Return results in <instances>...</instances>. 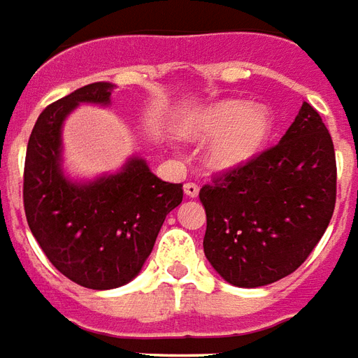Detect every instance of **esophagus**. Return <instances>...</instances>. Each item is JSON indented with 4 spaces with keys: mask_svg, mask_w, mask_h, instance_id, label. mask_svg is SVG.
Segmentation results:
<instances>
[{
    "mask_svg": "<svg viewBox=\"0 0 358 358\" xmlns=\"http://www.w3.org/2000/svg\"><path fill=\"white\" fill-rule=\"evenodd\" d=\"M184 193H186L187 197H197L199 195V186L197 184H193V182H187V184H184Z\"/></svg>",
    "mask_w": 358,
    "mask_h": 358,
    "instance_id": "esophagus-1",
    "label": "esophagus"
}]
</instances>
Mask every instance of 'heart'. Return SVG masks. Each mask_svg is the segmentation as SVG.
<instances>
[{
  "instance_id": "obj_1",
  "label": "heart",
  "mask_w": 358,
  "mask_h": 358,
  "mask_svg": "<svg viewBox=\"0 0 358 358\" xmlns=\"http://www.w3.org/2000/svg\"><path fill=\"white\" fill-rule=\"evenodd\" d=\"M273 123L266 108L245 100H224L192 113L182 123L186 138L208 140V163L218 171H235L266 148Z\"/></svg>"
}]
</instances>
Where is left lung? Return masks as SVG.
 Masks as SVG:
<instances>
[{
  "mask_svg": "<svg viewBox=\"0 0 358 358\" xmlns=\"http://www.w3.org/2000/svg\"><path fill=\"white\" fill-rule=\"evenodd\" d=\"M206 260L241 288L294 273L327 231L336 205L330 132L303 102L280 142L201 187Z\"/></svg>",
  "mask_w": 358,
  "mask_h": 358,
  "instance_id": "left-lung-1",
  "label": "left lung"
}]
</instances>
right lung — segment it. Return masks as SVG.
Masks as SVG:
<instances>
[{
    "mask_svg": "<svg viewBox=\"0 0 358 358\" xmlns=\"http://www.w3.org/2000/svg\"><path fill=\"white\" fill-rule=\"evenodd\" d=\"M113 85H85L47 106L34 125L24 163V213L60 273L92 290L127 285L152 254L182 184L157 178L142 157L115 174L71 182L62 172V125L79 104H110Z\"/></svg>",
    "mask_w": 358,
    "mask_h": 358,
    "instance_id": "1",
    "label": "right lung"
}]
</instances>
